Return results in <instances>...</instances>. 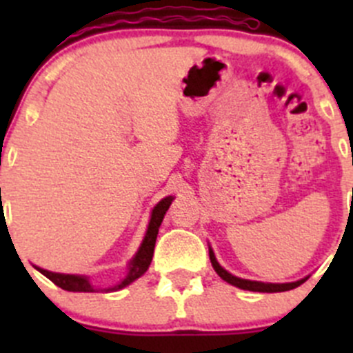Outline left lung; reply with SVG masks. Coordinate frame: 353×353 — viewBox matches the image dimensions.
<instances>
[{
    "label": "left lung",
    "instance_id": "8db88e82",
    "mask_svg": "<svg viewBox=\"0 0 353 353\" xmlns=\"http://www.w3.org/2000/svg\"><path fill=\"white\" fill-rule=\"evenodd\" d=\"M208 249H210V261H212L213 270H215V272L219 273L220 279L225 280V282L230 283V285L243 288V290L266 292V294H272V292H285V290H292V288L302 285V283H304L305 280L309 279V276H304V279L297 280V282H288V283H265V282H256V280L239 279V276H236V275H232V273L227 272V270L223 268V266H220V263L216 261L215 252H213V249L210 248V245H208Z\"/></svg>",
    "mask_w": 353,
    "mask_h": 353
}]
</instances>
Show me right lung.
Returning a JSON list of instances; mask_svg holds the SVG:
<instances>
[{
  "instance_id": "obj_1",
  "label": "right lung",
  "mask_w": 353,
  "mask_h": 353,
  "mask_svg": "<svg viewBox=\"0 0 353 353\" xmlns=\"http://www.w3.org/2000/svg\"><path fill=\"white\" fill-rule=\"evenodd\" d=\"M174 196H165L163 199H160L159 203L154 206L150 215V222H148L147 227V234H145L143 241H141L140 248H138L137 254L130 259L128 263V275L121 280L117 285L108 287V288H95L90 283V279L87 275H70V273H56V272H49V270L39 268L35 266L37 272H41L42 275L48 276L51 282H54L56 285L61 287L63 290L68 292H116L121 290V288L128 287L130 283H133L134 280L140 279L145 272L150 266L152 258H154V248H155V241H157V234H159V227L162 223L163 215L169 210L170 203H172Z\"/></svg>"
}]
</instances>
